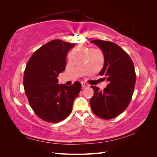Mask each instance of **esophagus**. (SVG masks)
Here are the masks:
<instances>
[{
    "instance_id": "esophagus-1",
    "label": "esophagus",
    "mask_w": 157,
    "mask_h": 157,
    "mask_svg": "<svg viewBox=\"0 0 157 157\" xmlns=\"http://www.w3.org/2000/svg\"><path fill=\"white\" fill-rule=\"evenodd\" d=\"M81 84H82V88H87V87H89V84H88L87 83H85V82H81Z\"/></svg>"
}]
</instances>
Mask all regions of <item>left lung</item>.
Listing matches in <instances>:
<instances>
[{"instance_id": "8db88e82", "label": "left lung", "mask_w": 157, "mask_h": 157, "mask_svg": "<svg viewBox=\"0 0 157 157\" xmlns=\"http://www.w3.org/2000/svg\"><path fill=\"white\" fill-rule=\"evenodd\" d=\"M103 52L104 65L99 75L109 82L103 90L91 86L94 94L90 103L95 115L103 119H111L124 111L129 105L136 84L134 65L130 57L117 44L93 40Z\"/></svg>"}]
</instances>
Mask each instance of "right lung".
<instances>
[{"label":"right lung","mask_w":157,"mask_h":157,"mask_svg":"<svg viewBox=\"0 0 157 157\" xmlns=\"http://www.w3.org/2000/svg\"><path fill=\"white\" fill-rule=\"evenodd\" d=\"M75 46L61 40L50 41L33 53L26 65L25 94L33 110L46 122L57 123L65 119L81 90L78 81L67 86L58 84L57 78L65 71L67 53Z\"/></svg>","instance_id":"1"}]
</instances>
